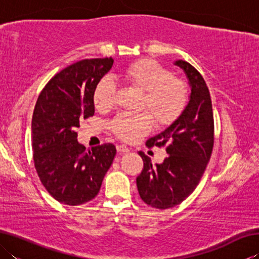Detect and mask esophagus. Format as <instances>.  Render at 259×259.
I'll return each instance as SVG.
<instances>
[{
    "mask_svg": "<svg viewBox=\"0 0 259 259\" xmlns=\"http://www.w3.org/2000/svg\"><path fill=\"white\" fill-rule=\"evenodd\" d=\"M116 151H117V153H119V154H123V153H128L130 150L125 145H117Z\"/></svg>",
    "mask_w": 259,
    "mask_h": 259,
    "instance_id": "1",
    "label": "esophagus"
}]
</instances>
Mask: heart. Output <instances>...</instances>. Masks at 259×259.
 I'll use <instances>...</instances> for the list:
<instances>
[{"instance_id":"obj_1","label":"heart","mask_w":259,"mask_h":259,"mask_svg":"<svg viewBox=\"0 0 259 259\" xmlns=\"http://www.w3.org/2000/svg\"><path fill=\"white\" fill-rule=\"evenodd\" d=\"M122 80L126 85L143 93L139 108L149 113L120 114L111 122L113 133L126 142L151 130V117L156 126L165 128L182 115L186 106L185 83L154 60L140 59L130 64L122 73ZM115 97L116 88L108 78H102L95 87L93 99L99 111L111 107Z\"/></svg>"}]
</instances>
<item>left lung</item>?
<instances>
[{"instance_id": "1", "label": "left lung", "mask_w": 259, "mask_h": 259, "mask_svg": "<svg viewBox=\"0 0 259 259\" xmlns=\"http://www.w3.org/2000/svg\"><path fill=\"white\" fill-rule=\"evenodd\" d=\"M188 80L191 95L182 115L172 124L153 136L147 146H165L160 164L139 152L144 161L142 174L136 179L142 200L157 209H168L183 202L195 190L210 160L213 146L211 98L203 77L187 61L174 63Z\"/></svg>"}]
</instances>
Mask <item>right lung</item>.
<instances>
[{"instance_id": "1", "label": "right lung", "mask_w": 259, "mask_h": 259, "mask_svg": "<svg viewBox=\"0 0 259 259\" xmlns=\"http://www.w3.org/2000/svg\"><path fill=\"white\" fill-rule=\"evenodd\" d=\"M113 63L109 57L71 65L48 82L35 105V169L47 191L64 204L80 205L93 200L116 154L113 144L87 151L77 142L75 131L81 120L95 114V87Z\"/></svg>"}]
</instances>
